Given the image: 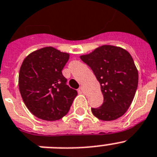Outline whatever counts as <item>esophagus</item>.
<instances>
[{"label": "esophagus", "instance_id": "1", "mask_svg": "<svg viewBox=\"0 0 157 157\" xmlns=\"http://www.w3.org/2000/svg\"><path fill=\"white\" fill-rule=\"evenodd\" d=\"M85 88L83 87V86H81V87L79 88V91L80 92H82V93H84V92H85Z\"/></svg>", "mask_w": 157, "mask_h": 157}]
</instances>
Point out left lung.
<instances>
[{
  "label": "left lung",
  "mask_w": 157,
  "mask_h": 157,
  "mask_svg": "<svg viewBox=\"0 0 157 157\" xmlns=\"http://www.w3.org/2000/svg\"><path fill=\"white\" fill-rule=\"evenodd\" d=\"M100 82L104 101L92 113L101 121L121 117L130 106L138 85V72L132 56L118 47L104 45L80 56Z\"/></svg>",
  "instance_id": "left-lung-1"
}]
</instances>
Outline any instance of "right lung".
<instances>
[{
  "instance_id": "1",
  "label": "right lung",
  "mask_w": 157,
  "mask_h": 157,
  "mask_svg": "<svg viewBox=\"0 0 157 157\" xmlns=\"http://www.w3.org/2000/svg\"><path fill=\"white\" fill-rule=\"evenodd\" d=\"M69 54L52 47L32 52L23 61L19 89L27 108L42 120L56 121L69 112L78 92L69 87L62 70Z\"/></svg>"
}]
</instances>
